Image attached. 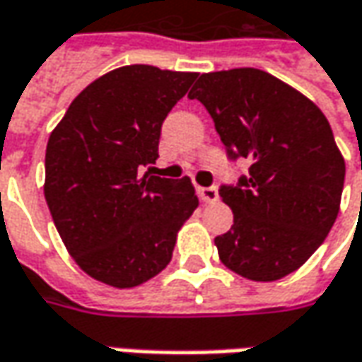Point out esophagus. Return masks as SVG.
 <instances>
[{"instance_id": "34e87169", "label": "esophagus", "mask_w": 362, "mask_h": 362, "mask_svg": "<svg viewBox=\"0 0 362 362\" xmlns=\"http://www.w3.org/2000/svg\"><path fill=\"white\" fill-rule=\"evenodd\" d=\"M198 197L202 198L204 202H216L218 200V192H216V188L214 186H206V188H198Z\"/></svg>"}]
</instances>
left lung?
I'll return each mask as SVG.
<instances>
[{"label":"left lung","instance_id":"1","mask_svg":"<svg viewBox=\"0 0 362 362\" xmlns=\"http://www.w3.org/2000/svg\"><path fill=\"white\" fill-rule=\"evenodd\" d=\"M214 121L228 160L249 174L223 184L233 227L214 245L230 272L281 279L322 245L334 225L344 160L324 113L290 85L257 69L209 72L188 95Z\"/></svg>","mask_w":362,"mask_h":362}]
</instances>
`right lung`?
Returning a JSON list of instances; mask_svg holds the SVG:
<instances>
[{"label":"right lung","mask_w":362,"mask_h":362,"mask_svg":"<svg viewBox=\"0 0 362 362\" xmlns=\"http://www.w3.org/2000/svg\"><path fill=\"white\" fill-rule=\"evenodd\" d=\"M197 72L132 64L90 83L46 146L44 197L72 259L113 288H135L172 259L198 206L190 178L141 176L156 164L162 123Z\"/></svg>","instance_id":"add662e5"}]
</instances>
